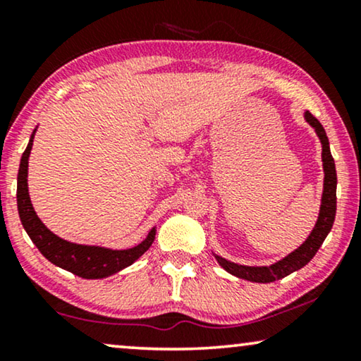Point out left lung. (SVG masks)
<instances>
[{
	"mask_svg": "<svg viewBox=\"0 0 361 361\" xmlns=\"http://www.w3.org/2000/svg\"><path fill=\"white\" fill-rule=\"evenodd\" d=\"M304 118L305 121L314 128L320 142H322V166L325 176L317 224H315L312 231H310L307 240H305L298 250H294L293 253H289L286 258L279 259L278 263L271 266L236 264L231 263L228 259L221 258L219 255H215V259L219 261L221 268H224L226 273L236 276V278L251 281V283H273V281L283 279L290 273H294V271L304 268V266L314 258L317 250L322 246L324 240L327 238L329 231L332 230L335 212H337V171H335V161L332 157V152H330L327 133H325L324 126L320 125V121L309 111L304 113Z\"/></svg>",
	"mask_w": 361,
	"mask_h": 361,
	"instance_id": "left-lung-1",
	"label": "left lung"
}]
</instances>
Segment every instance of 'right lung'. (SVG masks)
<instances>
[{
  "instance_id": "add662e5",
  "label": "right lung",
  "mask_w": 361,
  "mask_h": 361,
  "mask_svg": "<svg viewBox=\"0 0 361 361\" xmlns=\"http://www.w3.org/2000/svg\"><path fill=\"white\" fill-rule=\"evenodd\" d=\"M36 130L32 131L31 140L26 151L23 152L21 164L18 172V212L19 219L24 230L27 231L29 238L37 246V250L47 258L52 264L59 268L71 271L75 276H80L83 279H102L108 276L125 269L126 266L135 263V261L149 250L156 236V226L152 228L145 240L140 245L133 246L128 250H110L103 246H90V245H78L72 243L54 235L46 225L39 219L36 210L31 204L27 189V164L29 154L32 149V141Z\"/></svg>"
}]
</instances>
